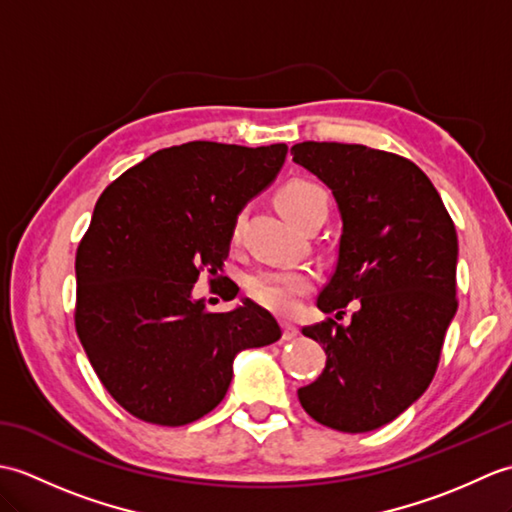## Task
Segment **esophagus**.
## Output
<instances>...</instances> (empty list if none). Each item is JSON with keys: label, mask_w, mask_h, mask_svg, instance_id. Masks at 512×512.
<instances>
[{"label": "esophagus", "mask_w": 512, "mask_h": 512, "mask_svg": "<svg viewBox=\"0 0 512 512\" xmlns=\"http://www.w3.org/2000/svg\"><path fill=\"white\" fill-rule=\"evenodd\" d=\"M297 334H299V328H297V325H292V323H284V341H292V339H297Z\"/></svg>", "instance_id": "1"}]
</instances>
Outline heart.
Returning <instances> with one entry per match:
<instances>
[{
  "mask_svg": "<svg viewBox=\"0 0 512 512\" xmlns=\"http://www.w3.org/2000/svg\"><path fill=\"white\" fill-rule=\"evenodd\" d=\"M275 200L279 211L295 224H301L319 211H328V193L310 180H288L277 191ZM239 226H242V215H237L233 235L239 233ZM246 288L259 306L277 314H290L299 306V299L312 288V275L306 268H270L250 277Z\"/></svg>",
  "mask_w": 512,
  "mask_h": 512,
  "instance_id": "b5f03b06",
  "label": "heart"
}]
</instances>
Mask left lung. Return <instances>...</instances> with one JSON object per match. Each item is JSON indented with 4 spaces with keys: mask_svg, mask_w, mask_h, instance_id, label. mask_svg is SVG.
Wrapping results in <instances>:
<instances>
[{
    "mask_svg": "<svg viewBox=\"0 0 512 512\" xmlns=\"http://www.w3.org/2000/svg\"><path fill=\"white\" fill-rule=\"evenodd\" d=\"M334 195L343 233L336 268L317 299L334 319L301 332L328 361L299 402L343 433L374 431L429 387L444 334L458 310V235L440 193L411 160L365 145L314 143L290 149Z\"/></svg>",
    "mask_w": 512,
    "mask_h": 512,
    "instance_id": "obj_1",
    "label": "left lung"
}]
</instances>
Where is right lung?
I'll list each match as a JSON object with an SVG mask.
<instances>
[{
  "instance_id": "1",
  "label": "right lung",
  "mask_w": 512,
  "mask_h": 512,
  "mask_svg": "<svg viewBox=\"0 0 512 512\" xmlns=\"http://www.w3.org/2000/svg\"><path fill=\"white\" fill-rule=\"evenodd\" d=\"M286 154L284 143L193 140L156 151L101 193L76 250L74 325L103 387L134 418L200 420L226 396L235 356L281 339L255 301L209 312L193 284L202 270L226 279L237 215ZM237 290L231 281L226 299Z\"/></svg>"
}]
</instances>
